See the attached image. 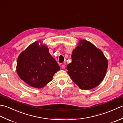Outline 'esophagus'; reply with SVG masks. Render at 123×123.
<instances>
[{"instance_id":"1","label":"esophagus","mask_w":123,"mask_h":123,"mask_svg":"<svg viewBox=\"0 0 123 123\" xmlns=\"http://www.w3.org/2000/svg\"><path fill=\"white\" fill-rule=\"evenodd\" d=\"M61 68H62V69H65V68H66V66H65L64 64H62L61 66Z\"/></svg>"}]
</instances>
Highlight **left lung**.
I'll list each match as a JSON object with an SVG mask.
<instances>
[{
	"mask_svg": "<svg viewBox=\"0 0 123 123\" xmlns=\"http://www.w3.org/2000/svg\"><path fill=\"white\" fill-rule=\"evenodd\" d=\"M72 62L67 65L68 74L82 90H90L103 80L108 68V61L100 49L90 42L80 40L73 51Z\"/></svg>",
	"mask_w": 123,
	"mask_h": 123,
	"instance_id": "1",
	"label": "left lung"
}]
</instances>
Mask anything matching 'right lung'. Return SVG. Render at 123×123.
<instances>
[{
  "label": "right lung",
  "instance_id": "right-lung-1",
  "mask_svg": "<svg viewBox=\"0 0 123 123\" xmlns=\"http://www.w3.org/2000/svg\"><path fill=\"white\" fill-rule=\"evenodd\" d=\"M36 41L19 54L16 71L18 76L28 85L41 88L52 80L60 67L45 44Z\"/></svg>",
  "mask_w": 123,
  "mask_h": 123
}]
</instances>
